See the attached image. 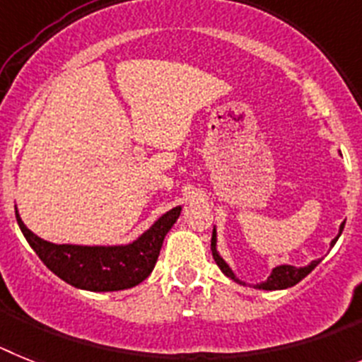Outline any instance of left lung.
I'll list each match as a JSON object with an SVG mask.
<instances>
[{"label":"left lung","mask_w":362,"mask_h":362,"mask_svg":"<svg viewBox=\"0 0 362 362\" xmlns=\"http://www.w3.org/2000/svg\"><path fill=\"white\" fill-rule=\"evenodd\" d=\"M344 222H346V220H344ZM344 222H342L341 228H339V235L333 238L332 244H329V247H332L333 244L339 240V237H341L342 229H344ZM211 251H213V259H215L216 266L222 269V273H224L226 276L233 279V281L238 282V284H246V282H242L240 279L235 275L233 269L229 268L228 262H226V260L220 257L218 251H216V229H213ZM319 262L320 260H312V262L308 264V266H304V268H295V266H290V264H281V266H275V268L272 269V275H269L264 282H260V284H255V288H259V290H286V288H291V286H295L297 282L303 281L308 273H312Z\"/></svg>","instance_id":"8db88e82"}]
</instances>
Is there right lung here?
<instances>
[{
  "instance_id": "right-lung-1",
  "label": "right lung",
  "mask_w": 362,
  "mask_h": 362,
  "mask_svg": "<svg viewBox=\"0 0 362 362\" xmlns=\"http://www.w3.org/2000/svg\"><path fill=\"white\" fill-rule=\"evenodd\" d=\"M177 206L163 213L136 240L122 246L52 244L34 235L16 209V220L36 255L67 284L89 291H120L140 284L151 275L169 229L180 216Z\"/></svg>"
}]
</instances>
